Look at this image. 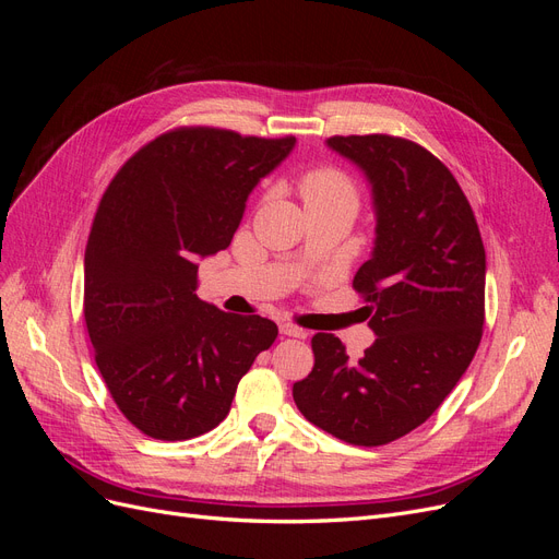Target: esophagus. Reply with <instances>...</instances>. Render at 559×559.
<instances>
[{"mask_svg":"<svg viewBox=\"0 0 559 559\" xmlns=\"http://www.w3.org/2000/svg\"><path fill=\"white\" fill-rule=\"evenodd\" d=\"M280 333L282 335H289V337H306L308 331L300 329L296 324H289V321H284V324H280Z\"/></svg>","mask_w":559,"mask_h":559,"instance_id":"obj_1","label":"esophagus"}]
</instances>
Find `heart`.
<instances>
[{"instance_id":"heart-1","label":"heart","mask_w":559,"mask_h":559,"mask_svg":"<svg viewBox=\"0 0 559 559\" xmlns=\"http://www.w3.org/2000/svg\"><path fill=\"white\" fill-rule=\"evenodd\" d=\"M298 193L306 207L314 205H337L347 210H357L359 191L343 170L333 165H319L298 179Z\"/></svg>"}]
</instances>
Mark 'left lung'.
<instances>
[{
    "mask_svg": "<svg viewBox=\"0 0 559 559\" xmlns=\"http://www.w3.org/2000/svg\"><path fill=\"white\" fill-rule=\"evenodd\" d=\"M326 144L373 186L376 249L352 286L378 337L349 361L341 337L317 333L294 401L314 427L376 448L425 425L466 373L485 324V247L460 183L425 146L394 134Z\"/></svg>",
    "mask_w": 559,
    "mask_h": 559,
    "instance_id": "1",
    "label": "left lung"
}]
</instances>
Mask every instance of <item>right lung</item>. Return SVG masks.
<instances>
[{"instance_id":"obj_1","label":"right lung","mask_w":559,"mask_h":559,"mask_svg":"<svg viewBox=\"0 0 559 559\" xmlns=\"http://www.w3.org/2000/svg\"><path fill=\"white\" fill-rule=\"evenodd\" d=\"M296 138L183 126L126 160L99 200L83 261L95 364L132 427L189 441L224 421L277 326L200 300L198 259L230 245L245 202Z\"/></svg>"}]
</instances>
